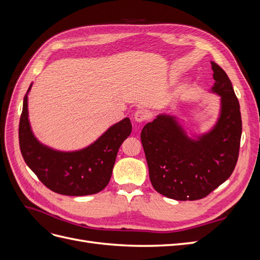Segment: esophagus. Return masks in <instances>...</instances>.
Wrapping results in <instances>:
<instances>
[{"instance_id": "34e87169", "label": "esophagus", "mask_w": 260, "mask_h": 260, "mask_svg": "<svg viewBox=\"0 0 260 260\" xmlns=\"http://www.w3.org/2000/svg\"><path fill=\"white\" fill-rule=\"evenodd\" d=\"M148 118V114L144 111H138L135 114V120L137 122H143Z\"/></svg>"}]
</instances>
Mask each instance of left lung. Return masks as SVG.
Returning a JSON list of instances; mask_svg holds the SVG:
<instances>
[{
	"instance_id": "left-lung-1",
	"label": "left lung",
	"mask_w": 260,
	"mask_h": 260,
	"mask_svg": "<svg viewBox=\"0 0 260 260\" xmlns=\"http://www.w3.org/2000/svg\"><path fill=\"white\" fill-rule=\"evenodd\" d=\"M220 96L218 120L208 132L187 136L178 118L159 114L144 125L141 141L155 190L177 201L207 196L228 180L238 161L242 135L240 104L224 70L211 61Z\"/></svg>"
}]
</instances>
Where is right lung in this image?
Segmentation results:
<instances>
[{
	"instance_id": "add662e5",
	"label": "right lung",
	"mask_w": 260,
	"mask_h": 260,
	"mask_svg": "<svg viewBox=\"0 0 260 260\" xmlns=\"http://www.w3.org/2000/svg\"><path fill=\"white\" fill-rule=\"evenodd\" d=\"M19 121V146L27 166L55 193L68 196L96 194L108 184L120 145L132 130L129 118L109 127L93 143L78 151H57L42 144L31 129L28 93Z\"/></svg>"
}]
</instances>
